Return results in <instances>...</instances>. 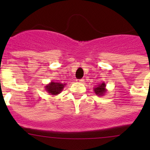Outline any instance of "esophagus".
<instances>
[{
  "label": "esophagus",
  "instance_id": "esophagus-1",
  "mask_svg": "<svg viewBox=\"0 0 150 150\" xmlns=\"http://www.w3.org/2000/svg\"><path fill=\"white\" fill-rule=\"evenodd\" d=\"M78 82L83 83L84 82V79H79V80H78Z\"/></svg>",
  "mask_w": 150,
  "mask_h": 150
}]
</instances>
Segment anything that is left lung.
<instances>
[{
  "label": "left lung",
  "instance_id": "1",
  "mask_svg": "<svg viewBox=\"0 0 150 150\" xmlns=\"http://www.w3.org/2000/svg\"><path fill=\"white\" fill-rule=\"evenodd\" d=\"M93 91L96 93V95L99 96H103L104 95L106 94L107 90L106 88L105 83L103 82L102 83H99V85L93 88Z\"/></svg>",
  "mask_w": 150,
  "mask_h": 150
}]
</instances>
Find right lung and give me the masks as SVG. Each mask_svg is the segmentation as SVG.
Segmentation results:
<instances>
[{"mask_svg":"<svg viewBox=\"0 0 150 150\" xmlns=\"http://www.w3.org/2000/svg\"><path fill=\"white\" fill-rule=\"evenodd\" d=\"M66 83H62L59 82H54V81H51L48 84L46 85L45 86V90L52 96H57L64 89Z\"/></svg>","mask_w":150,"mask_h":150,"instance_id":"right-lung-1","label":"right lung"}]
</instances>
